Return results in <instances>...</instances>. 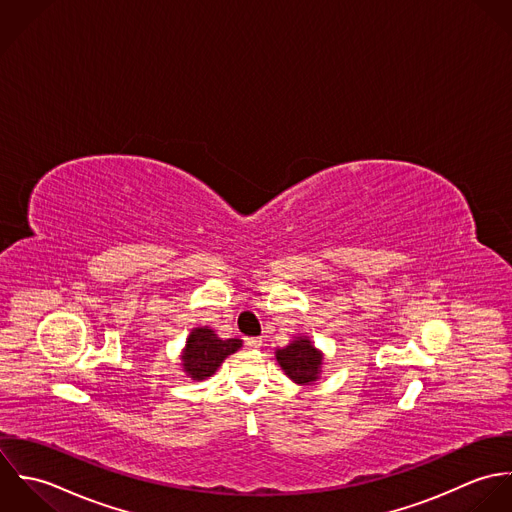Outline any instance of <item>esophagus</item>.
I'll return each mask as SVG.
<instances>
[{"label": "esophagus", "mask_w": 512, "mask_h": 512, "mask_svg": "<svg viewBox=\"0 0 512 512\" xmlns=\"http://www.w3.org/2000/svg\"><path fill=\"white\" fill-rule=\"evenodd\" d=\"M261 344H263L261 338H245V346H249V348H259Z\"/></svg>", "instance_id": "esophagus-1"}]
</instances>
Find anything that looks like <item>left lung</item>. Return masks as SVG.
I'll use <instances>...</instances> for the list:
<instances>
[{
	"label": "left lung",
	"instance_id": "obj_1",
	"mask_svg": "<svg viewBox=\"0 0 512 512\" xmlns=\"http://www.w3.org/2000/svg\"><path fill=\"white\" fill-rule=\"evenodd\" d=\"M277 362L285 370V374L301 386H308L318 380L322 368V352L314 348L307 336H299L289 346L279 348L275 352Z\"/></svg>",
	"mask_w": 512,
	"mask_h": 512
}]
</instances>
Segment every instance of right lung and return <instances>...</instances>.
Wrapping results in <instances>:
<instances>
[{
  "instance_id": "obj_1",
  "label": "right lung",
  "mask_w": 512,
  "mask_h": 512,
  "mask_svg": "<svg viewBox=\"0 0 512 512\" xmlns=\"http://www.w3.org/2000/svg\"><path fill=\"white\" fill-rule=\"evenodd\" d=\"M243 346L239 338L221 340L209 326H198L190 332L186 340V348L182 352V366L184 372L192 378L202 382L205 378L213 376L221 362L237 352Z\"/></svg>"
}]
</instances>
